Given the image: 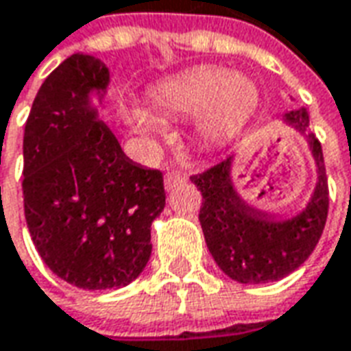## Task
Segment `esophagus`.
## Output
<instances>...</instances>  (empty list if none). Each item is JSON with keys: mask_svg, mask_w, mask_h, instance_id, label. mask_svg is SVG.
I'll return each mask as SVG.
<instances>
[{"mask_svg": "<svg viewBox=\"0 0 351 351\" xmlns=\"http://www.w3.org/2000/svg\"><path fill=\"white\" fill-rule=\"evenodd\" d=\"M185 183H186V176L183 172H179V170H172V172L166 173V178H165L166 191H172V189H176V186L185 185Z\"/></svg>", "mask_w": 351, "mask_h": 351, "instance_id": "34e87169", "label": "esophagus"}]
</instances>
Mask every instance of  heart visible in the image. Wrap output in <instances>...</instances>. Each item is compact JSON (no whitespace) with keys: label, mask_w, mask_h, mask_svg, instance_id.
I'll return each instance as SVG.
<instances>
[{"label":"heart","mask_w":351,"mask_h":351,"mask_svg":"<svg viewBox=\"0 0 351 351\" xmlns=\"http://www.w3.org/2000/svg\"><path fill=\"white\" fill-rule=\"evenodd\" d=\"M149 102L160 116L200 114V130L207 140H224L241 129L258 104V88L245 74L222 69H198L158 82ZM132 123L142 132H157L160 121L145 110L132 112Z\"/></svg>","instance_id":"heart-1"}]
</instances>
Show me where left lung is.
Instances as JSON below:
<instances>
[{
	"mask_svg": "<svg viewBox=\"0 0 351 351\" xmlns=\"http://www.w3.org/2000/svg\"><path fill=\"white\" fill-rule=\"evenodd\" d=\"M284 121L306 138L318 172L311 200L295 217L277 219L243 200L232 181L234 155L191 178L202 193L200 224L207 249L217 265L241 284L288 277L311 256L326 226L329 189L322 144L308 130L306 108L286 112Z\"/></svg>",
	"mask_w": 351,
	"mask_h": 351,
	"instance_id": "1",
	"label": "left lung"
}]
</instances>
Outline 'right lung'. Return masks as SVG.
<instances>
[{
	"label": "right lung",
	"instance_id": "obj_1",
	"mask_svg": "<svg viewBox=\"0 0 351 351\" xmlns=\"http://www.w3.org/2000/svg\"><path fill=\"white\" fill-rule=\"evenodd\" d=\"M110 73L73 53L43 82L24 130V213L52 273L82 290L123 288L151 256L162 172L132 162L99 119Z\"/></svg>",
	"mask_w": 351,
	"mask_h": 351
}]
</instances>
